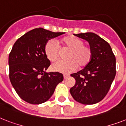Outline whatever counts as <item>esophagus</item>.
Masks as SVG:
<instances>
[{
  "label": "esophagus",
  "instance_id": "obj_1",
  "mask_svg": "<svg viewBox=\"0 0 126 126\" xmlns=\"http://www.w3.org/2000/svg\"><path fill=\"white\" fill-rule=\"evenodd\" d=\"M69 75H67V74H65V75H63V78H64V79H67L68 77H69Z\"/></svg>",
  "mask_w": 126,
  "mask_h": 126
}]
</instances>
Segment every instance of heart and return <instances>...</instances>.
<instances>
[{
  "label": "heart",
  "mask_w": 126,
  "mask_h": 126,
  "mask_svg": "<svg viewBox=\"0 0 126 126\" xmlns=\"http://www.w3.org/2000/svg\"><path fill=\"white\" fill-rule=\"evenodd\" d=\"M60 43L65 49L69 50L67 55L68 60L53 63L51 66L53 71L69 73L75 71L78 66L83 68L90 63L92 57V49L84 45L82 39L75 36H69L62 38ZM44 52L50 61H57L61 54L59 44L54 39H50L46 43Z\"/></svg>",
  "instance_id": "b5f03b06"
}]
</instances>
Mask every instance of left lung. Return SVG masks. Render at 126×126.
Returning <instances> with one entry per match:
<instances>
[{"mask_svg":"<svg viewBox=\"0 0 126 126\" xmlns=\"http://www.w3.org/2000/svg\"><path fill=\"white\" fill-rule=\"evenodd\" d=\"M89 42L92 51L90 63L71 75L76 80L70 89L74 99L84 105L101 101L110 90L116 75V58L109 44L93 32L75 34Z\"/></svg>","mask_w":126,"mask_h":126,"instance_id":"8db88e82","label":"left lung"}]
</instances>
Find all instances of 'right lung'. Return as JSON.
<instances>
[{
  "instance_id": "right-lung-1",
  "label": "right lung",
  "mask_w": 126,
  "mask_h": 126,
  "mask_svg": "<svg viewBox=\"0 0 126 126\" xmlns=\"http://www.w3.org/2000/svg\"><path fill=\"white\" fill-rule=\"evenodd\" d=\"M43 28L29 31L18 38L9 54V77L11 84L23 101L33 105L43 103L53 95L63 80L61 73H46L50 61L44 46L51 38L63 34Z\"/></svg>"
}]
</instances>
